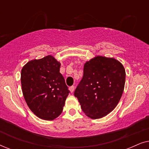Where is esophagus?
Here are the masks:
<instances>
[{"label": "esophagus", "instance_id": "obj_1", "mask_svg": "<svg viewBox=\"0 0 149 149\" xmlns=\"http://www.w3.org/2000/svg\"><path fill=\"white\" fill-rule=\"evenodd\" d=\"M69 90L70 91L71 93H72L73 91H74V86H71V87H69Z\"/></svg>", "mask_w": 149, "mask_h": 149}]
</instances>
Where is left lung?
<instances>
[{
    "instance_id": "8db88e82",
    "label": "left lung",
    "mask_w": 149,
    "mask_h": 149,
    "mask_svg": "<svg viewBox=\"0 0 149 149\" xmlns=\"http://www.w3.org/2000/svg\"><path fill=\"white\" fill-rule=\"evenodd\" d=\"M125 81V68L119 61L97 56L85 64L83 77L74 95L85 115L100 119L117 107Z\"/></svg>"
}]
</instances>
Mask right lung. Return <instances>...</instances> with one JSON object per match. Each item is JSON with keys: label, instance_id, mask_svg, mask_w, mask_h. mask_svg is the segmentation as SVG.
<instances>
[{"label": "right lung", "instance_id": "obj_1", "mask_svg": "<svg viewBox=\"0 0 149 149\" xmlns=\"http://www.w3.org/2000/svg\"><path fill=\"white\" fill-rule=\"evenodd\" d=\"M60 63L47 56L28 62L22 69V92L28 107L44 120L62 113L70 91L60 72Z\"/></svg>", "mask_w": 149, "mask_h": 149}]
</instances>
